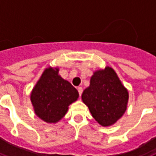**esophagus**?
Masks as SVG:
<instances>
[{
	"label": "esophagus",
	"instance_id": "obj_1",
	"mask_svg": "<svg viewBox=\"0 0 156 156\" xmlns=\"http://www.w3.org/2000/svg\"><path fill=\"white\" fill-rule=\"evenodd\" d=\"M77 90H78V92H79V95H81V93H82V87H79L78 88H77Z\"/></svg>",
	"mask_w": 156,
	"mask_h": 156
}]
</instances>
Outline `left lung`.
<instances>
[{
  "mask_svg": "<svg viewBox=\"0 0 156 156\" xmlns=\"http://www.w3.org/2000/svg\"><path fill=\"white\" fill-rule=\"evenodd\" d=\"M129 93L116 72L109 66L93 72L81 99L95 121L103 126L114 125L127 108Z\"/></svg>",
  "mask_w": 156,
  "mask_h": 156,
  "instance_id": "obj_1",
  "label": "left lung"
}]
</instances>
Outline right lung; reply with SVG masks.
Segmentation results:
<instances>
[{
    "label": "right lung",
    "mask_w": 156,
    "mask_h": 156,
    "mask_svg": "<svg viewBox=\"0 0 156 156\" xmlns=\"http://www.w3.org/2000/svg\"><path fill=\"white\" fill-rule=\"evenodd\" d=\"M58 67H48L41 76L30 93L35 115L47 123H57L65 115L69 106L76 102L79 93L58 74Z\"/></svg>",
    "instance_id": "obj_1"
}]
</instances>
